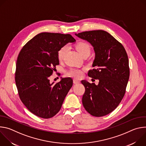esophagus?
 <instances>
[{
    "mask_svg": "<svg viewBox=\"0 0 146 146\" xmlns=\"http://www.w3.org/2000/svg\"><path fill=\"white\" fill-rule=\"evenodd\" d=\"M73 83L75 84H78V83H80V81L76 80V79H73Z\"/></svg>",
    "mask_w": 146,
    "mask_h": 146,
    "instance_id": "obj_1",
    "label": "esophagus"
}]
</instances>
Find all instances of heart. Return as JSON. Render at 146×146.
Listing matches in <instances>:
<instances>
[{"mask_svg":"<svg viewBox=\"0 0 146 146\" xmlns=\"http://www.w3.org/2000/svg\"><path fill=\"white\" fill-rule=\"evenodd\" d=\"M76 49L81 54V56L84 55L87 53H90V46L88 44L85 42H80L76 46ZM68 47L66 46H62L58 51V59L61 61L63 60L68 52ZM83 73V71L81 69L72 68L70 69L69 70L66 72V74L69 76L76 77V78H80L82 76Z\"/></svg>","mask_w":146,"mask_h":146,"instance_id":"obj_1","label":"heart"}]
</instances>
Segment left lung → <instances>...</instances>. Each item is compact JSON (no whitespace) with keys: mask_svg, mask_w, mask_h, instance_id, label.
Listing matches in <instances>:
<instances>
[{"mask_svg":"<svg viewBox=\"0 0 146 146\" xmlns=\"http://www.w3.org/2000/svg\"><path fill=\"white\" fill-rule=\"evenodd\" d=\"M90 43L95 58L88 76L99 84L82 80L86 91L82 102L85 109L95 117H102L115 110L122 100L129 78V60L123 46L108 32L102 30L75 33Z\"/></svg>","mask_w":146,"mask_h":146,"instance_id":"left-lung-1","label":"left lung"}]
</instances>
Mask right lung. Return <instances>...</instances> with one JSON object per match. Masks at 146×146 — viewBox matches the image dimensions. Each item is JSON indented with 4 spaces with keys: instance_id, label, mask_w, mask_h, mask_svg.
I'll return each instance as SVG.
<instances>
[{
    "instance_id": "right-lung-1",
    "label": "right lung",
    "mask_w": 146,
    "mask_h": 146,
    "mask_svg": "<svg viewBox=\"0 0 146 146\" xmlns=\"http://www.w3.org/2000/svg\"><path fill=\"white\" fill-rule=\"evenodd\" d=\"M75 42L69 34L43 32L36 35L21 50L16 64V86L20 99L36 116L50 118L60 110L73 80L62 78L54 84L48 78L59 65L58 50Z\"/></svg>"
}]
</instances>
